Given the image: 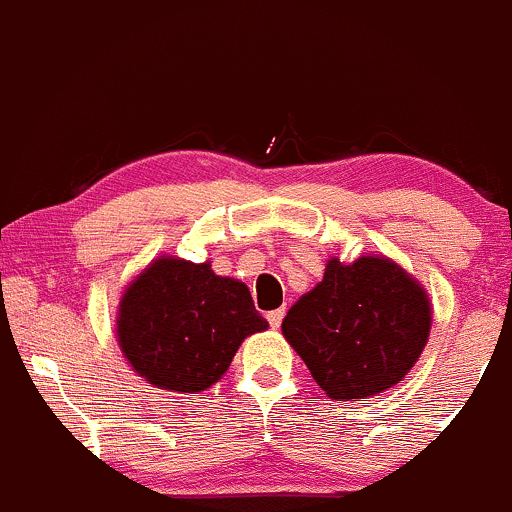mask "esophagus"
Listing matches in <instances>:
<instances>
[{"mask_svg": "<svg viewBox=\"0 0 512 512\" xmlns=\"http://www.w3.org/2000/svg\"><path fill=\"white\" fill-rule=\"evenodd\" d=\"M282 318H285V309H275V311H268V323H270V328H280Z\"/></svg>", "mask_w": 512, "mask_h": 512, "instance_id": "1", "label": "esophagus"}]
</instances>
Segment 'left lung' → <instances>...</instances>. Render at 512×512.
<instances>
[{
    "label": "left lung",
    "instance_id": "1",
    "mask_svg": "<svg viewBox=\"0 0 512 512\" xmlns=\"http://www.w3.org/2000/svg\"><path fill=\"white\" fill-rule=\"evenodd\" d=\"M431 328L429 297L388 258L364 256L326 275L287 311L282 335L333 400L369 398L412 369Z\"/></svg>",
    "mask_w": 512,
    "mask_h": 512
}]
</instances>
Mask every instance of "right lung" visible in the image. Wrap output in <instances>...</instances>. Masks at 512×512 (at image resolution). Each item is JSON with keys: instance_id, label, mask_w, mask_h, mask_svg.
<instances>
[{"instance_id": "right-lung-1", "label": "right lung", "mask_w": 512, "mask_h": 512, "mask_svg": "<svg viewBox=\"0 0 512 512\" xmlns=\"http://www.w3.org/2000/svg\"><path fill=\"white\" fill-rule=\"evenodd\" d=\"M249 287L208 263L158 258L124 292L117 338L153 386L201 393L220 381L246 335L266 330Z\"/></svg>"}]
</instances>
